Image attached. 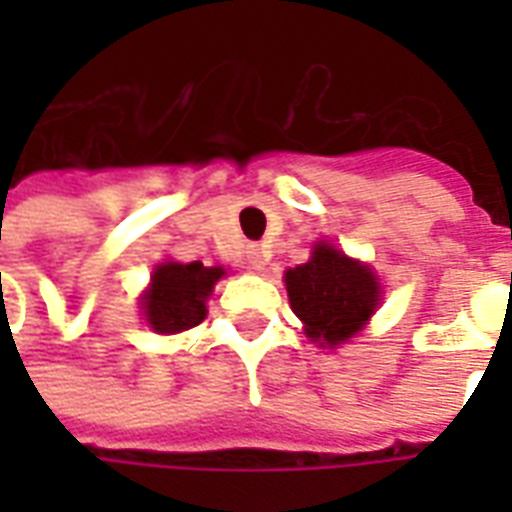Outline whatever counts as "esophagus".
Returning a JSON list of instances; mask_svg holds the SVG:
<instances>
[{
  "label": "esophagus",
  "instance_id": "obj_1",
  "mask_svg": "<svg viewBox=\"0 0 512 512\" xmlns=\"http://www.w3.org/2000/svg\"><path fill=\"white\" fill-rule=\"evenodd\" d=\"M247 263L255 271H265V265H268V249L263 244H247Z\"/></svg>",
  "mask_w": 512,
  "mask_h": 512
}]
</instances>
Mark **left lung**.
<instances>
[{"instance_id": "left-lung-1", "label": "left lung", "mask_w": 512, "mask_h": 512, "mask_svg": "<svg viewBox=\"0 0 512 512\" xmlns=\"http://www.w3.org/2000/svg\"><path fill=\"white\" fill-rule=\"evenodd\" d=\"M284 281L305 335L329 348L356 335L380 303V284L372 268L329 244H316L311 260L289 268Z\"/></svg>"}]
</instances>
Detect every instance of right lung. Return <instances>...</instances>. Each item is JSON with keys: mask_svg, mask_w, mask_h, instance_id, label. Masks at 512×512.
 Segmentation results:
<instances>
[{"mask_svg": "<svg viewBox=\"0 0 512 512\" xmlns=\"http://www.w3.org/2000/svg\"><path fill=\"white\" fill-rule=\"evenodd\" d=\"M223 268H207L201 263H164L151 276V289L143 297L148 324L159 335H177L196 327L207 316V295Z\"/></svg>", "mask_w": 512, "mask_h": 512, "instance_id": "1", "label": "right lung"}]
</instances>
